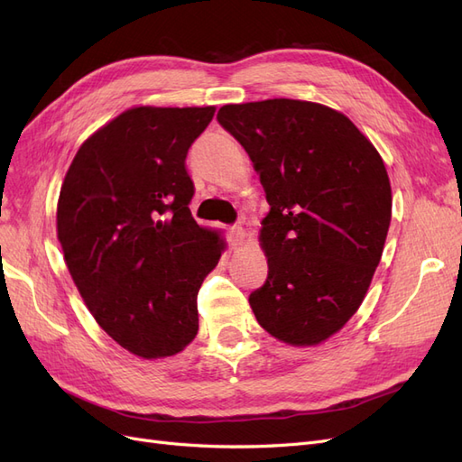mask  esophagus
Instances as JSON below:
<instances>
[{"instance_id":"esophagus-1","label":"esophagus","mask_w":462,"mask_h":462,"mask_svg":"<svg viewBox=\"0 0 462 462\" xmlns=\"http://www.w3.org/2000/svg\"><path fill=\"white\" fill-rule=\"evenodd\" d=\"M229 241H231L233 246L241 245V243L245 241V229L239 227V226H233V227L229 229Z\"/></svg>"}]
</instances>
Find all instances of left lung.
<instances>
[{
    "mask_svg": "<svg viewBox=\"0 0 462 462\" xmlns=\"http://www.w3.org/2000/svg\"><path fill=\"white\" fill-rule=\"evenodd\" d=\"M217 121L253 160L270 204L260 229L268 279L250 292V309L279 341H326L358 310L382 260L383 160L351 119L314 102L229 104Z\"/></svg>",
    "mask_w": 462,
    "mask_h": 462,
    "instance_id": "1",
    "label": "left lung"
}]
</instances>
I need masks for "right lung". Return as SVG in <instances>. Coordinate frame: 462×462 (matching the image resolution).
Wrapping results in <instances>:
<instances>
[{"instance_id": "right-lung-1", "label": "right lung", "mask_w": 462, "mask_h": 462, "mask_svg": "<svg viewBox=\"0 0 462 462\" xmlns=\"http://www.w3.org/2000/svg\"><path fill=\"white\" fill-rule=\"evenodd\" d=\"M216 114L208 107L123 111L79 148L58 202V239L90 314L143 358L197 337V295L223 253L194 221L185 160Z\"/></svg>"}]
</instances>
